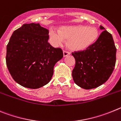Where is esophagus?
Masks as SVG:
<instances>
[{
    "label": "esophagus",
    "instance_id": "34e87169",
    "mask_svg": "<svg viewBox=\"0 0 121 121\" xmlns=\"http://www.w3.org/2000/svg\"><path fill=\"white\" fill-rule=\"evenodd\" d=\"M69 54H70V52H67V51H63V56H67V55H69Z\"/></svg>",
    "mask_w": 121,
    "mask_h": 121
}]
</instances>
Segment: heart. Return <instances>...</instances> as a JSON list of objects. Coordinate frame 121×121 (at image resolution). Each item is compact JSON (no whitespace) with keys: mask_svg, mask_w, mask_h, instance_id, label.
<instances>
[{"mask_svg":"<svg viewBox=\"0 0 121 121\" xmlns=\"http://www.w3.org/2000/svg\"><path fill=\"white\" fill-rule=\"evenodd\" d=\"M98 30L93 26L84 25L63 27L58 31L52 29L50 36L54 43L60 45L67 40L69 48L79 51L86 49L93 44L98 37Z\"/></svg>","mask_w":121,"mask_h":121,"instance_id":"heart-1","label":"heart"}]
</instances>
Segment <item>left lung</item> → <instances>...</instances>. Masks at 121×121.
<instances>
[{"label":"left lung","instance_id":"obj_1","mask_svg":"<svg viewBox=\"0 0 121 121\" xmlns=\"http://www.w3.org/2000/svg\"><path fill=\"white\" fill-rule=\"evenodd\" d=\"M100 29L103 31L95 43L86 49L72 53L75 59L73 79L82 89H94L104 84L115 68L116 48L113 37L103 26Z\"/></svg>","mask_w":121,"mask_h":121}]
</instances>
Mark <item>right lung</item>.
I'll return each instance as SVG.
<instances>
[{
	"label": "right lung",
	"instance_id": "add662e5",
	"mask_svg": "<svg viewBox=\"0 0 121 121\" xmlns=\"http://www.w3.org/2000/svg\"><path fill=\"white\" fill-rule=\"evenodd\" d=\"M49 30L39 23L24 24L14 31L6 47L8 69L16 82L38 89L52 77L54 67L63 56L61 48L48 43Z\"/></svg>",
	"mask_w": 121,
	"mask_h": 121
}]
</instances>
